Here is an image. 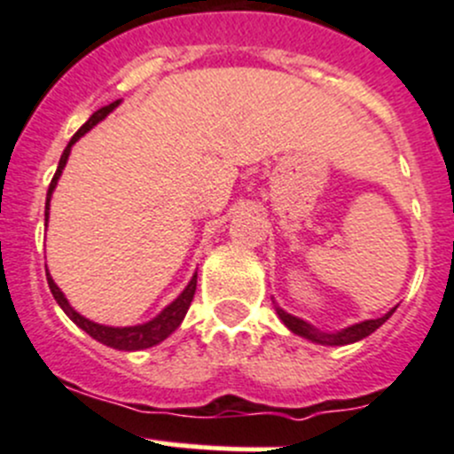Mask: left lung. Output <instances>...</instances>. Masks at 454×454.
<instances>
[{
	"mask_svg": "<svg viewBox=\"0 0 454 454\" xmlns=\"http://www.w3.org/2000/svg\"><path fill=\"white\" fill-rule=\"evenodd\" d=\"M274 309H277L278 318L283 320V325H286L292 333H296V336L305 338V340H312V342H316V345L342 347V345H351V342H358V340H363V338L371 336L375 329L382 327V325L391 318L393 312H395L397 308L388 309V312L384 316H380V318H371V320H363V323L349 325V327L340 329V332H320V329H316L314 325H309L308 320L299 318V316L287 314L286 309H281L278 305H274Z\"/></svg>",
	"mask_w": 454,
	"mask_h": 454,
	"instance_id": "1",
	"label": "left lung"
}]
</instances>
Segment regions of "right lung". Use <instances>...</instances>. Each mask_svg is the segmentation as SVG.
Returning a JSON list of instances; mask_svg holds the SVG:
<instances>
[{"instance_id":"add662e5","label":"right lung","mask_w":454,"mask_h":454,"mask_svg":"<svg viewBox=\"0 0 454 454\" xmlns=\"http://www.w3.org/2000/svg\"><path fill=\"white\" fill-rule=\"evenodd\" d=\"M118 105H121V100H114V103L105 105V107H100L98 112L91 114L90 121H87L85 125L81 127V129L76 131L74 136H72L70 142H67L66 151H63L61 160H59L57 173H54L52 182H50L48 198H45V223H48V215H50V200H52L54 189H57V182H59V177H61L63 168H66L67 158H70V151H72V146H74V142H79V138H83V136L91 129V127L98 125V122L103 121L105 116H109V114H112L114 109L118 107ZM45 277H48V286H50V292H52L54 301H57V303L61 305L63 312L70 316L72 323L79 325V327L83 329L85 333H90V336L94 338V340L103 342V345L112 347V349H118V351L149 349V347L160 345V342H162L164 338L171 336V333L176 332V329L182 325V320H184L186 312H189L191 301H193V296H195V287H198V272H195L193 278H191V281H189V286H186L184 290H182V294L177 296V299L173 301V303H168L167 308H164L158 316H153V318L146 320V323H142V325H131V327H109V325L94 323V320H90V318H85V316H81L74 308H72L70 303H67L66 294H63V292L59 290V286H57V283H54V278L50 277V272H45Z\"/></svg>"}]
</instances>
